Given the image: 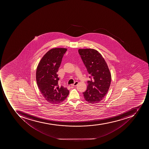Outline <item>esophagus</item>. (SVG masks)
I'll return each mask as SVG.
<instances>
[{
    "instance_id": "1",
    "label": "esophagus",
    "mask_w": 149,
    "mask_h": 149,
    "mask_svg": "<svg viewBox=\"0 0 149 149\" xmlns=\"http://www.w3.org/2000/svg\"><path fill=\"white\" fill-rule=\"evenodd\" d=\"M78 84V81H75L74 84L71 85V86H73V87H75Z\"/></svg>"
}]
</instances>
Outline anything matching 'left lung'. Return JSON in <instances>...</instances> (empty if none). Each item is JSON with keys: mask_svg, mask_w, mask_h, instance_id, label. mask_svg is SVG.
<instances>
[{"mask_svg": "<svg viewBox=\"0 0 149 149\" xmlns=\"http://www.w3.org/2000/svg\"><path fill=\"white\" fill-rule=\"evenodd\" d=\"M81 55L88 73L91 76L88 81L87 90L83 92L87 102L95 104L102 101L110 87L111 75L104 59L98 51L94 49H79Z\"/></svg>", "mask_w": 149, "mask_h": 149, "instance_id": "1", "label": "left lung"}]
</instances>
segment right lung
I'll return each instance as SVG.
<instances>
[{
    "instance_id": "right-lung-1",
    "label": "right lung",
    "mask_w": 149,
    "mask_h": 149,
    "mask_svg": "<svg viewBox=\"0 0 149 149\" xmlns=\"http://www.w3.org/2000/svg\"><path fill=\"white\" fill-rule=\"evenodd\" d=\"M67 48H52L41 58L38 64L36 79L39 90L45 99L51 104L63 102L69 94L67 88L58 85L57 72Z\"/></svg>"
}]
</instances>
